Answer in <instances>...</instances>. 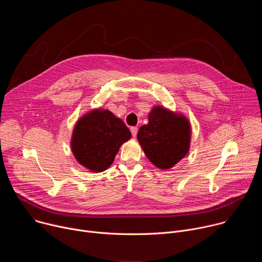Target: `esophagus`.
<instances>
[{
    "mask_svg": "<svg viewBox=\"0 0 262 262\" xmlns=\"http://www.w3.org/2000/svg\"><path fill=\"white\" fill-rule=\"evenodd\" d=\"M130 133H132V135H133V137H136L137 136V134H138V128L137 127H130Z\"/></svg>",
    "mask_w": 262,
    "mask_h": 262,
    "instance_id": "esophagus-1",
    "label": "esophagus"
}]
</instances>
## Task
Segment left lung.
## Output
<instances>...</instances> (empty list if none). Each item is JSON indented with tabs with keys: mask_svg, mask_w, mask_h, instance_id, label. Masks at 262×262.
I'll list each match as a JSON object with an SVG mask.
<instances>
[{
	"mask_svg": "<svg viewBox=\"0 0 262 262\" xmlns=\"http://www.w3.org/2000/svg\"><path fill=\"white\" fill-rule=\"evenodd\" d=\"M137 138L148 160L168 170L189 154L191 123L184 115L156 105L148 115V124L140 127Z\"/></svg>",
	"mask_w": 262,
	"mask_h": 262,
	"instance_id": "8db88e82",
	"label": "left lung"
}]
</instances>
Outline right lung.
<instances>
[{
    "label": "right lung",
    "mask_w": 262,
    "mask_h": 262,
    "mask_svg": "<svg viewBox=\"0 0 262 262\" xmlns=\"http://www.w3.org/2000/svg\"><path fill=\"white\" fill-rule=\"evenodd\" d=\"M130 138L129 129L121 119L108 110L95 108L74 125L71 151L91 172H102L113 164L119 148Z\"/></svg>",
    "instance_id": "right-lung-1"
}]
</instances>
